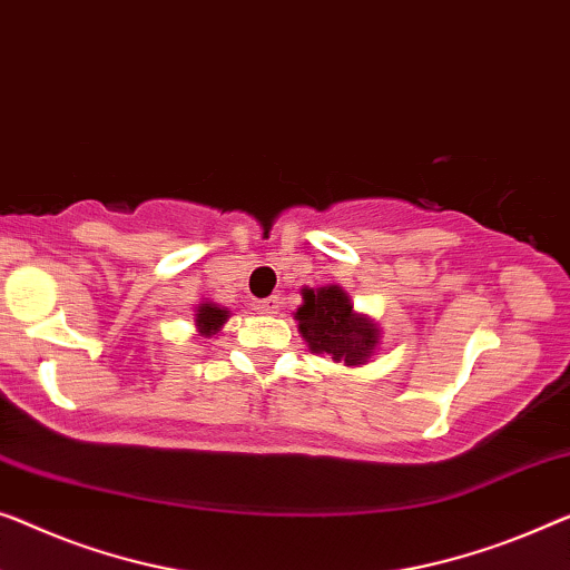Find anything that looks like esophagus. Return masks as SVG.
I'll return each instance as SVG.
<instances>
[{
    "label": "esophagus",
    "mask_w": 570,
    "mask_h": 570,
    "mask_svg": "<svg viewBox=\"0 0 570 570\" xmlns=\"http://www.w3.org/2000/svg\"><path fill=\"white\" fill-rule=\"evenodd\" d=\"M277 308H279V298H277V295H269V298L257 301V311H262V313H275Z\"/></svg>",
    "instance_id": "1"
}]
</instances>
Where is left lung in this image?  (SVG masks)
I'll return each mask as SVG.
<instances>
[{
    "label": "left lung",
    "instance_id": "left-lung-1",
    "mask_svg": "<svg viewBox=\"0 0 570 570\" xmlns=\"http://www.w3.org/2000/svg\"><path fill=\"white\" fill-rule=\"evenodd\" d=\"M295 318L311 350L316 354H332L334 362L362 365L375 352V324L352 311V303L342 287L328 285L316 293L305 291Z\"/></svg>",
    "mask_w": 570,
    "mask_h": 570
}]
</instances>
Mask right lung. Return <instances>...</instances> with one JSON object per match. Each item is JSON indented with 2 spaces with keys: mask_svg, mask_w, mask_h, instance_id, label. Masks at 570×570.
<instances>
[{
  "mask_svg": "<svg viewBox=\"0 0 570 570\" xmlns=\"http://www.w3.org/2000/svg\"><path fill=\"white\" fill-rule=\"evenodd\" d=\"M226 318H228V311L218 308V305H213V303H203L195 313V324H197V328H200L203 336L216 334L218 328L226 324Z\"/></svg>",
  "mask_w": 570,
  "mask_h": 570,
  "instance_id": "obj_1",
  "label": "right lung"
}]
</instances>
